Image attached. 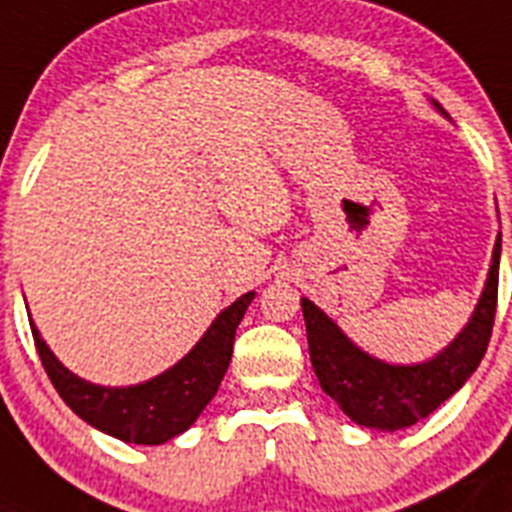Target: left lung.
Returning <instances> with one entry per match:
<instances>
[{
  "mask_svg": "<svg viewBox=\"0 0 512 512\" xmlns=\"http://www.w3.org/2000/svg\"><path fill=\"white\" fill-rule=\"evenodd\" d=\"M500 235H497L487 285L464 331L432 360L419 365H388L362 352L339 326L308 298L303 305L310 362L321 388L342 406L352 422L373 430H404L432 414L469 381L487 352L497 310Z\"/></svg>",
  "mask_w": 512,
  "mask_h": 512,
  "instance_id": "1",
  "label": "left lung"
}]
</instances>
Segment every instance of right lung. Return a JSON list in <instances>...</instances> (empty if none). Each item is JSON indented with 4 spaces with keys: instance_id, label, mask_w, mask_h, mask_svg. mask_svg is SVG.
Wrapping results in <instances>:
<instances>
[{
    "instance_id": "obj_1",
    "label": "right lung",
    "mask_w": 512,
    "mask_h": 512,
    "mask_svg": "<svg viewBox=\"0 0 512 512\" xmlns=\"http://www.w3.org/2000/svg\"><path fill=\"white\" fill-rule=\"evenodd\" d=\"M251 300L253 292H246L233 305H227L196 347L173 368L155 375L152 381L126 388L82 381L80 375H74L56 360L33 321L30 331L36 339L43 370L77 417L124 443L160 445L189 430L204 412V406L214 399L233 357L235 329L240 318L246 316Z\"/></svg>"
}]
</instances>
